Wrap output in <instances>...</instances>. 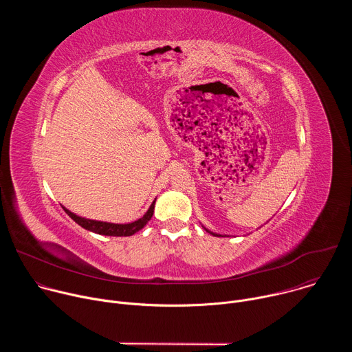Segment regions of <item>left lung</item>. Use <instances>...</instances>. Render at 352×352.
<instances>
[{
    "instance_id": "1",
    "label": "left lung",
    "mask_w": 352,
    "mask_h": 352,
    "mask_svg": "<svg viewBox=\"0 0 352 352\" xmlns=\"http://www.w3.org/2000/svg\"><path fill=\"white\" fill-rule=\"evenodd\" d=\"M202 227H204V228H205V230H206V231H208V232H210V234H212V235H214V236H230V235H220V234H216V232H212V231H209V230H208V228H206V227H205V226H202Z\"/></svg>"
}]
</instances>
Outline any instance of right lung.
<instances>
[{
  "mask_svg": "<svg viewBox=\"0 0 352 352\" xmlns=\"http://www.w3.org/2000/svg\"><path fill=\"white\" fill-rule=\"evenodd\" d=\"M155 204H156V199L153 200V204L150 205L147 212L143 214V217H140L136 221L128 223V224H116V223H107V221L90 220V219H85V217H80V216L69 212L64 206H63V209L75 223H78L80 227H83L87 231H91V232H96L100 235H109V236H131L135 232L140 231L148 223V220L152 219V216L155 213Z\"/></svg>",
  "mask_w": 352,
  "mask_h": 352,
  "instance_id": "add662e5",
  "label": "right lung"
}]
</instances>
